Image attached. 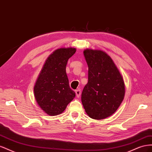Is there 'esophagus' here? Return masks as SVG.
<instances>
[{"label":"esophagus","instance_id":"esophagus-1","mask_svg":"<svg viewBox=\"0 0 152 152\" xmlns=\"http://www.w3.org/2000/svg\"><path fill=\"white\" fill-rule=\"evenodd\" d=\"M75 94H76L77 97V98H79L80 94H81V91H80V89H77V90L75 91Z\"/></svg>","mask_w":152,"mask_h":152}]
</instances>
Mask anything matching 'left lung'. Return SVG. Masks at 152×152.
Segmentation results:
<instances>
[{
    "instance_id": "8db88e82",
    "label": "left lung",
    "mask_w": 152,
    "mask_h": 152,
    "mask_svg": "<svg viewBox=\"0 0 152 152\" xmlns=\"http://www.w3.org/2000/svg\"><path fill=\"white\" fill-rule=\"evenodd\" d=\"M84 54L89 71L88 82L82 93V103L91 118L102 120L115 112L122 102L125 94L124 80L106 53L86 49Z\"/></svg>"
}]
</instances>
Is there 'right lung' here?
Wrapping results in <instances>:
<instances>
[{"label":"right lung","instance_id":"obj_1","mask_svg":"<svg viewBox=\"0 0 152 152\" xmlns=\"http://www.w3.org/2000/svg\"><path fill=\"white\" fill-rule=\"evenodd\" d=\"M75 48H60L49 56L34 86V96L39 107L49 115H57L75 98L66 73L68 59Z\"/></svg>","mask_w":152,"mask_h":152}]
</instances>
